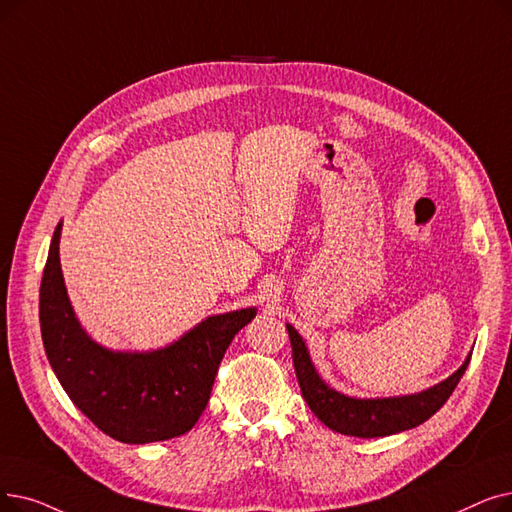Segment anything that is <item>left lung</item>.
<instances>
[{
    "label": "left lung",
    "instance_id": "obj_1",
    "mask_svg": "<svg viewBox=\"0 0 512 512\" xmlns=\"http://www.w3.org/2000/svg\"><path fill=\"white\" fill-rule=\"evenodd\" d=\"M286 328L293 345V364L297 372V381L309 410L314 412L328 429L351 437H385L422 425V422L429 420L448 402V397L456 389L466 366L471 362L469 353V358L464 360V364L452 376H448L446 381H441L439 385L427 391L399 397L358 399L330 389L320 379L314 364H311L309 351L299 332L291 324H286Z\"/></svg>",
    "mask_w": 512,
    "mask_h": 512
}]
</instances>
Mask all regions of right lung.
<instances>
[{
  "instance_id": "right-lung-1",
  "label": "right lung",
  "mask_w": 512,
  "mask_h": 512,
  "mask_svg": "<svg viewBox=\"0 0 512 512\" xmlns=\"http://www.w3.org/2000/svg\"><path fill=\"white\" fill-rule=\"evenodd\" d=\"M56 226L39 288L41 339L71 402L123 443H152L188 433L207 408L215 374L234 335L255 307L209 316L184 337L154 351H113L81 328L66 295Z\"/></svg>"
}]
</instances>
